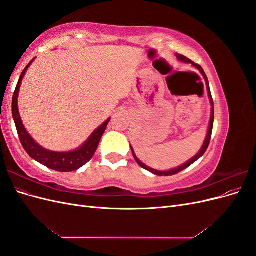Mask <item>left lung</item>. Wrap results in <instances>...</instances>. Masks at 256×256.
I'll return each mask as SVG.
<instances>
[{
    "label": "left lung",
    "instance_id": "8db88e82",
    "mask_svg": "<svg viewBox=\"0 0 256 256\" xmlns=\"http://www.w3.org/2000/svg\"><path fill=\"white\" fill-rule=\"evenodd\" d=\"M176 56H177V58H178V60H182V62H184V63H189V64H192V65L194 66L196 69H198V70H200V74H203L204 79H205V81H206V85H207V90H208V96H209V100H210V104H212V116H210V122H209V127H208V131H207V136H206L205 142H204V144H203V146H202V148L200 150V152H198L196 154V156L193 157L192 159H190L188 162H186L184 164H182V166H178V168H176L170 170V171H158V170H154V168H148V166H145L144 164H142V162H141L140 160H138V159L136 158V154H134V150H132V147H131V150H132V154H134V157L136 161L138 162V164L140 166L141 168H143L147 170V171H150V173H152V174H154V175H158V176H171V175H175V174H177V173L182 172V170L187 168H188V166H190L192 164H194V162H196V161L198 158L202 157L203 154H205V152L207 150L209 143H210V138H212V126H214V100H212V97L210 88H209V83H208V79H207V76H206V74H205V72H204V70H203V68L200 67L198 64H196L194 62H192L191 60H189V58H186V56H182V54H176Z\"/></svg>",
    "mask_w": 256,
    "mask_h": 256
}]
</instances>
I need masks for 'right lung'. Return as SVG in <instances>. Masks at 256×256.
Returning <instances> with one entry per match:
<instances>
[{"instance_id":"1","label":"right lung","mask_w":256,"mask_h":256,"mask_svg":"<svg viewBox=\"0 0 256 256\" xmlns=\"http://www.w3.org/2000/svg\"><path fill=\"white\" fill-rule=\"evenodd\" d=\"M34 60L35 58L30 60L28 64V66L24 68V70L22 72L12 96V118H14V124H16V128L18 131L20 142L23 146V148H24V150L28 152V156L30 158H33L34 160H36L37 162H40V164H44V166L52 168L54 171H58V172L76 171V170H78L84 164H86L92 158V156H94V154L99 145L100 138H102V134H104L108 124L110 122V118H108L102 126L97 128L94 132L90 134V136L88 138L86 142H85L83 145H81L79 148L76 150L66 152H58L46 150L44 147L38 145L33 138H30V136L26 130L24 126H23L20 114H19V110H18V92H19L20 85H21L23 76L26 74V72L28 70L30 65L33 63Z\"/></svg>"}]
</instances>
